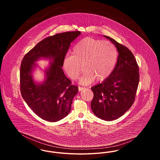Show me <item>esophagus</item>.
<instances>
[{"instance_id": "esophagus-1", "label": "esophagus", "mask_w": 160, "mask_h": 160, "mask_svg": "<svg viewBox=\"0 0 160 160\" xmlns=\"http://www.w3.org/2000/svg\"><path fill=\"white\" fill-rule=\"evenodd\" d=\"M85 88L83 87H80V86H78V91H82L83 89H84Z\"/></svg>"}]
</instances>
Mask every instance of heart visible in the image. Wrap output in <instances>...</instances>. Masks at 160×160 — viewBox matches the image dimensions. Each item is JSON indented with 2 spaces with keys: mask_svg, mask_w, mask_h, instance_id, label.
Masks as SVG:
<instances>
[{
  "mask_svg": "<svg viewBox=\"0 0 160 160\" xmlns=\"http://www.w3.org/2000/svg\"><path fill=\"white\" fill-rule=\"evenodd\" d=\"M118 60V52L112 42L92 37H85L77 42L72 55L67 54L62 62V67L68 76L76 80L79 76L82 65L84 72L80 83L88 85L97 78L104 81L111 75Z\"/></svg>",
  "mask_w": 160,
  "mask_h": 160,
  "instance_id": "obj_1",
  "label": "heart"
}]
</instances>
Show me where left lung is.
<instances>
[{
    "mask_svg": "<svg viewBox=\"0 0 160 160\" xmlns=\"http://www.w3.org/2000/svg\"><path fill=\"white\" fill-rule=\"evenodd\" d=\"M108 39L119 52L111 75L102 83L92 87L93 113L100 119L111 121L118 119L133 104L139 83V69L134 56L129 49L114 39Z\"/></svg>",
    "mask_w": 160,
    "mask_h": 160,
    "instance_id": "8db88e82",
    "label": "left lung"
}]
</instances>
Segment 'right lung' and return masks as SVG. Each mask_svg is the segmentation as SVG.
Wrapping results in <instances>:
<instances>
[{
	"instance_id": "add662e5",
	"label": "right lung",
	"mask_w": 160,
	"mask_h": 160,
	"mask_svg": "<svg viewBox=\"0 0 160 160\" xmlns=\"http://www.w3.org/2000/svg\"><path fill=\"white\" fill-rule=\"evenodd\" d=\"M80 33V31H70L45 38L26 54L22 61L20 84L22 97L35 114L47 121L56 122L67 116L78 91L62 67L71 42ZM41 57L53 62L46 71L45 82L36 84L31 72L34 62Z\"/></svg>"
}]
</instances>
